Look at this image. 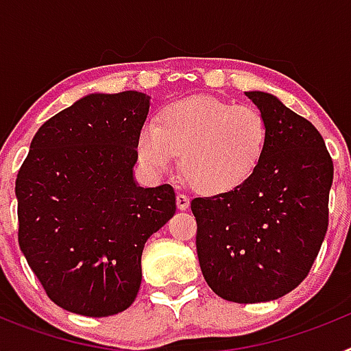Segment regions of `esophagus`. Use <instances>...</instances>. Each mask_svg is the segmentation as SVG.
I'll return each instance as SVG.
<instances>
[{
    "label": "esophagus",
    "mask_w": 351,
    "mask_h": 351,
    "mask_svg": "<svg viewBox=\"0 0 351 351\" xmlns=\"http://www.w3.org/2000/svg\"><path fill=\"white\" fill-rule=\"evenodd\" d=\"M176 202H178V209H181V210H186L188 207H190V198L186 197L184 193H178V197H176Z\"/></svg>",
    "instance_id": "esophagus-1"
}]
</instances>
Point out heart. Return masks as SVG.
Listing matches in <instances>:
<instances>
[{"instance_id": "1", "label": "heart", "mask_w": 351, "mask_h": 351, "mask_svg": "<svg viewBox=\"0 0 351 351\" xmlns=\"http://www.w3.org/2000/svg\"><path fill=\"white\" fill-rule=\"evenodd\" d=\"M267 147V123L258 108L216 98L173 101L156 123L141 126L135 141L145 172H169L181 154V172L195 190L223 195L256 172Z\"/></svg>"}]
</instances>
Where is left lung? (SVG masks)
<instances>
[{
  "label": "left lung",
  "instance_id": "left-lung-1",
  "mask_svg": "<svg viewBox=\"0 0 351 351\" xmlns=\"http://www.w3.org/2000/svg\"><path fill=\"white\" fill-rule=\"evenodd\" d=\"M267 123L256 172L230 193L193 198L204 280L225 300L267 302L308 276L328 226L334 165L318 130L274 95L246 91Z\"/></svg>",
  "mask_w": 351,
  "mask_h": 351
}]
</instances>
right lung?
Here are the masks:
<instances>
[{
  "label": "right lung",
  "instance_id": "add662e5",
  "mask_svg": "<svg viewBox=\"0 0 351 351\" xmlns=\"http://www.w3.org/2000/svg\"><path fill=\"white\" fill-rule=\"evenodd\" d=\"M147 95L93 93L45 121L15 181L19 246L49 299L84 316L135 300L142 250L176 213L170 184L133 178Z\"/></svg>",
  "mask_w": 351,
  "mask_h": 351
}]
</instances>
